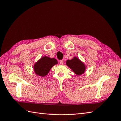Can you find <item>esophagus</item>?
<instances>
[{"mask_svg":"<svg viewBox=\"0 0 121 121\" xmlns=\"http://www.w3.org/2000/svg\"><path fill=\"white\" fill-rule=\"evenodd\" d=\"M60 64L61 65H63V64H64V61H63V60H60Z\"/></svg>","mask_w":121,"mask_h":121,"instance_id":"esophagus-1","label":"esophagus"}]
</instances>
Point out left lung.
Wrapping results in <instances>:
<instances>
[{
    "mask_svg": "<svg viewBox=\"0 0 121 121\" xmlns=\"http://www.w3.org/2000/svg\"><path fill=\"white\" fill-rule=\"evenodd\" d=\"M66 64L78 76L82 75L86 70V66L84 63L77 57H74L71 60H67Z\"/></svg>",
    "mask_w": 121,
    "mask_h": 121,
    "instance_id": "obj_1",
    "label": "left lung"
}]
</instances>
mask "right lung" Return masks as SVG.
I'll use <instances>...</instances> for the list:
<instances>
[{"label":"right lung","mask_w":121,"mask_h":121,"mask_svg":"<svg viewBox=\"0 0 121 121\" xmlns=\"http://www.w3.org/2000/svg\"><path fill=\"white\" fill-rule=\"evenodd\" d=\"M57 64L58 61L55 58H51L45 56L40 58L34 64V72L36 75L44 77L49 73L52 68Z\"/></svg>","instance_id":"right-lung-1"}]
</instances>
